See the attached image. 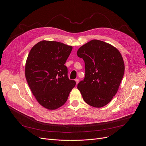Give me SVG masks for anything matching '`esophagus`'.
I'll return each instance as SVG.
<instances>
[{
  "label": "esophagus",
  "mask_w": 146,
  "mask_h": 146,
  "mask_svg": "<svg viewBox=\"0 0 146 146\" xmlns=\"http://www.w3.org/2000/svg\"><path fill=\"white\" fill-rule=\"evenodd\" d=\"M75 81H76V85L78 84V81H79V80L78 79V78H76V79H75Z\"/></svg>",
  "instance_id": "1"
}]
</instances>
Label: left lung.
I'll list each match as a JSON object with an SVG mask.
<instances>
[{"instance_id":"8db88e82","label":"left lung","mask_w":146,"mask_h":146,"mask_svg":"<svg viewBox=\"0 0 146 146\" xmlns=\"http://www.w3.org/2000/svg\"><path fill=\"white\" fill-rule=\"evenodd\" d=\"M77 55L85 62V78L77 85L83 99L92 107L105 106L117 94L123 76L121 53L112 45L95 39L80 47Z\"/></svg>"}]
</instances>
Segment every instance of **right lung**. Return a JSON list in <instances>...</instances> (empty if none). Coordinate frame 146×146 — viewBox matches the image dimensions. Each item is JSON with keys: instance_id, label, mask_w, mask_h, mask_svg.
Listing matches in <instances>:
<instances>
[{"instance_id": "add662e5", "label": "right lung", "mask_w": 146, "mask_h": 146, "mask_svg": "<svg viewBox=\"0 0 146 146\" xmlns=\"http://www.w3.org/2000/svg\"><path fill=\"white\" fill-rule=\"evenodd\" d=\"M72 46L43 40L35 44L28 56L25 69L28 86L40 105L55 110L66 102L76 81L68 76L64 65Z\"/></svg>"}]
</instances>
